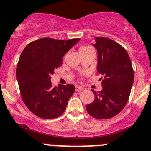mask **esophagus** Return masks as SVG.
<instances>
[{
  "label": "esophagus",
  "mask_w": 151,
  "mask_h": 151,
  "mask_svg": "<svg viewBox=\"0 0 151 151\" xmlns=\"http://www.w3.org/2000/svg\"><path fill=\"white\" fill-rule=\"evenodd\" d=\"M75 89L77 92H80V91H82L83 89V88H82L81 86H77L75 88Z\"/></svg>",
  "instance_id": "obj_1"
}]
</instances>
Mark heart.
Wrapping results in <instances>:
<instances>
[{
    "mask_svg": "<svg viewBox=\"0 0 151 151\" xmlns=\"http://www.w3.org/2000/svg\"><path fill=\"white\" fill-rule=\"evenodd\" d=\"M93 50L91 47L89 46H86V45H84V46H81L78 50V52H79V55L84 52H86V51H89V50Z\"/></svg>",
    "mask_w": 151,
    "mask_h": 151,
    "instance_id": "b5f03b06",
    "label": "heart"
}]
</instances>
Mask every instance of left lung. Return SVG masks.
I'll use <instances>...</instances> for the list:
<instances>
[{
    "instance_id": "left-lung-1",
    "label": "left lung",
    "mask_w": 151,
    "mask_h": 151,
    "mask_svg": "<svg viewBox=\"0 0 151 151\" xmlns=\"http://www.w3.org/2000/svg\"><path fill=\"white\" fill-rule=\"evenodd\" d=\"M98 51L97 71L102 75V90L96 92L93 102L86 105L88 114L99 119L114 117L125 108L134 81L129 55L120 44L108 37H95Z\"/></svg>"
}]
</instances>
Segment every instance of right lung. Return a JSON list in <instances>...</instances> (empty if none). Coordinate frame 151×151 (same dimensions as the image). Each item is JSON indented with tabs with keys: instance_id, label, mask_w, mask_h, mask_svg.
Listing matches in <instances>:
<instances>
[{
	"instance_id": "obj_1",
	"label": "right lung",
	"mask_w": 151,
	"mask_h": 151,
	"mask_svg": "<svg viewBox=\"0 0 151 151\" xmlns=\"http://www.w3.org/2000/svg\"><path fill=\"white\" fill-rule=\"evenodd\" d=\"M79 40L44 37L28 43L23 50L17 64L16 78L23 102L36 116L53 119L65 111L75 86L67 84L53 87L51 75L62 65L65 54Z\"/></svg>"
}]
</instances>
